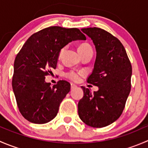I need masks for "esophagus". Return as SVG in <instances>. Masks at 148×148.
Returning a JSON list of instances; mask_svg holds the SVG:
<instances>
[{
    "mask_svg": "<svg viewBox=\"0 0 148 148\" xmlns=\"http://www.w3.org/2000/svg\"><path fill=\"white\" fill-rule=\"evenodd\" d=\"M77 87V85L74 84H71V89H74Z\"/></svg>",
    "mask_w": 148,
    "mask_h": 148,
    "instance_id": "34e87169",
    "label": "esophagus"
}]
</instances>
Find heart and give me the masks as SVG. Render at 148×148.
Wrapping results in <instances>:
<instances>
[{
  "label": "heart",
  "mask_w": 148,
  "mask_h": 148,
  "mask_svg": "<svg viewBox=\"0 0 148 148\" xmlns=\"http://www.w3.org/2000/svg\"><path fill=\"white\" fill-rule=\"evenodd\" d=\"M89 51H92V47L87 44H82L78 46V52L79 53L80 55L83 54V53H86V52ZM62 53V50L61 51L60 53H59V56H61ZM65 76L66 78L72 80V81H77L79 78V74L75 71H69V72L66 73Z\"/></svg>",
  "instance_id": "1"
}]
</instances>
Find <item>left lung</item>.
Returning a JSON list of instances; mask_svg holds the SVG:
<instances>
[{
    "mask_svg": "<svg viewBox=\"0 0 148 148\" xmlns=\"http://www.w3.org/2000/svg\"><path fill=\"white\" fill-rule=\"evenodd\" d=\"M90 37L97 51L95 67L87 82L99 86L92 93L82 86L84 97L78 103L80 119L92 127H104L123 112L131 89L132 65L120 40L102 28L82 29Z\"/></svg>",
    "mask_w": 148,
    "mask_h": 148,
    "instance_id": "1",
    "label": "left lung"
}]
</instances>
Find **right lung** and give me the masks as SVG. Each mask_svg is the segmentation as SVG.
Here are the masks:
<instances>
[{
  "label": "right lung",
  "instance_id": "obj_1",
  "mask_svg": "<svg viewBox=\"0 0 148 148\" xmlns=\"http://www.w3.org/2000/svg\"><path fill=\"white\" fill-rule=\"evenodd\" d=\"M77 28L50 26L31 35L14 61L12 86L21 114L35 124H45L57 114L70 91V84L60 80L51 86L45 77L56 68L61 49L75 40H85Z\"/></svg>",
  "mask_w": 148,
  "mask_h": 148
}]
</instances>
